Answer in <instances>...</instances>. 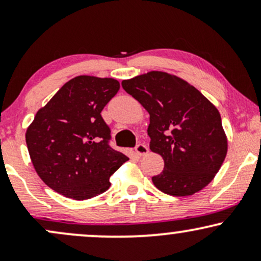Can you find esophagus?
Instances as JSON below:
<instances>
[{
	"mask_svg": "<svg viewBox=\"0 0 261 261\" xmlns=\"http://www.w3.org/2000/svg\"><path fill=\"white\" fill-rule=\"evenodd\" d=\"M135 151H136L137 155H145L148 153V147L145 143H139V145H136V147H135Z\"/></svg>",
	"mask_w": 261,
	"mask_h": 261,
	"instance_id": "esophagus-1",
	"label": "esophagus"
}]
</instances>
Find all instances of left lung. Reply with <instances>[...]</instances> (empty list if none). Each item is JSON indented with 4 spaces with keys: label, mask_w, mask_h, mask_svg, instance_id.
<instances>
[{
    "label": "left lung",
    "mask_w": 261,
    "mask_h": 261,
    "mask_svg": "<svg viewBox=\"0 0 261 261\" xmlns=\"http://www.w3.org/2000/svg\"><path fill=\"white\" fill-rule=\"evenodd\" d=\"M122 88L149 113V148L162 155L164 169L155 188L188 196L214 179L227 154V137L216 107L179 77L152 71L125 80Z\"/></svg>",
    "instance_id": "1"
}]
</instances>
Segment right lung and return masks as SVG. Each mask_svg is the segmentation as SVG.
<instances>
[{"label": "right lung", "mask_w": 261, "mask_h": 261, "mask_svg": "<svg viewBox=\"0 0 261 261\" xmlns=\"http://www.w3.org/2000/svg\"><path fill=\"white\" fill-rule=\"evenodd\" d=\"M119 88L113 79L74 77L37 113L27 147L38 175L56 193L74 200L99 195L128 160L110 146L112 131L100 114Z\"/></svg>", "instance_id": "add662e5"}]
</instances>
